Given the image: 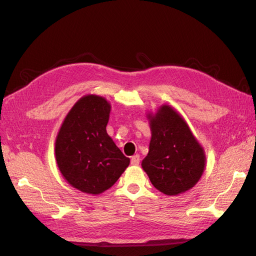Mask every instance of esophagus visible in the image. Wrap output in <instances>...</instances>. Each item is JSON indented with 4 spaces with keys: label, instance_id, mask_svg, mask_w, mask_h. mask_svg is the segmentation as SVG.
Instances as JSON below:
<instances>
[{
    "label": "esophagus",
    "instance_id": "esophagus-1",
    "mask_svg": "<svg viewBox=\"0 0 256 256\" xmlns=\"http://www.w3.org/2000/svg\"><path fill=\"white\" fill-rule=\"evenodd\" d=\"M140 156L138 154H134V156L131 157V164L132 166H138V164H140Z\"/></svg>",
    "mask_w": 256,
    "mask_h": 256
}]
</instances>
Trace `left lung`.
<instances>
[{
	"label": "left lung",
	"instance_id": "obj_1",
	"mask_svg": "<svg viewBox=\"0 0 256 256\" xmlns=\"http://www.w3.org/2000/svg\"><path fill=\"white\" fill-rule=\"evenodd\" d=\"M146 118L152 138L141 166L154 187L170 196L192 189L206 166L204 147L172 106L162 104Z\"/></svg>",
	"mask_w": 256,
	"mask_h": 256
}]
</instances>
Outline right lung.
Wrapping results in <instances>:
<instances>
[{"mask_svg": "<svg viewBox=\"0 0 256 256\" xmlns=\"http://www.w3.org/2000/svg\"><path fill=\"white\" fill-rule=\"evenodd\" d=\"M110 112L111 104L104 97L84 95L65 116L56 138L62 176L88 194L110 189L130 164L106 132Z\"/></svg>", "mask_w": 256, "mask_h": 256, "instance_id": "obj_1", "label": "right lung"}]
</instances>
